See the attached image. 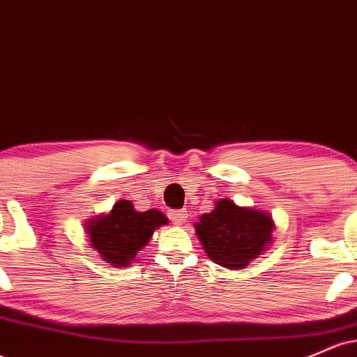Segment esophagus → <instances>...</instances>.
Returning <instances> with one entry per match:
<instances>
[{
  "instance_id": "1",
  "label": "esophagus",
  "mask_w": 357,
  "mask_h": 357,
  "mask_svg": "<svg viewBox=\"0 0 357 357\" xmlns=\"http://www.w3.org/2000/svg\"><path fill=\"white\" fill-rule=\"evenodd\" d=\"M169 218L174 225H183L188 220V213L184 210H174L169 213Z\"/></svg>"
}]
</instances>
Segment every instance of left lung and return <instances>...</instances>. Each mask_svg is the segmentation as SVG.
<instances>
[{
    "label": "left lung",
    "instance_id": "obj_1",
    "mask_svg": "<svg viewBox=\"0 0 357 357\" xmlns=\"http://www.w3.org/2000/svg\"><path fill=\"white\" fill-rule=\"evenodd\" d=\"M273 221L267 213L240 208L230 199H220L215 210L204 213L195 225L204 252L215 264L243 268L272 241Z\"/></svg>",
    "mask_w": 357,
    "mask_h": 357
}]
</instances>
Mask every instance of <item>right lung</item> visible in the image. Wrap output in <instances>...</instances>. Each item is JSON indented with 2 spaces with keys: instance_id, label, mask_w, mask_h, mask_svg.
I'll return each instance as SVG.
<instances>
[{
  "instance_id": "right-lung-1",
  "label": "right lung",
  "mask_w": 357,
  "mask_h": 357,
  "mask_svg": "<svg viewBox=\"0 0 357 357\" xmlns=\"http://www.w3.org/2000/svg\"><path fill=\"white\" fill-rule=\"evenodd\" d=\"M167 218L158 210L136 211L132 203L121 199L107 216H100L87 225L92 247L114 267H127L147 245L154 230L166 225Z\"/></svg>"
}]
</instances>
